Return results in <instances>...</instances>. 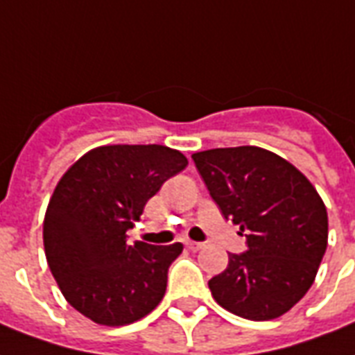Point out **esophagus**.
<instances>
[{"label":"esophagus","mask_w":355,"mask_h":355,"mask_svg":"<svg viewBox=\"0 0 355 355\" xmlns=\"http://www.w3.org/2000/svg\"><path fill=\"white\" fill-rule=\"evenodd\" d=\"M203 246H205L203 243H192V241H189V243H187V248L192 250V252H198V250H202Z\"/></svg>","instance_id":"obj_1"}]
</instances>
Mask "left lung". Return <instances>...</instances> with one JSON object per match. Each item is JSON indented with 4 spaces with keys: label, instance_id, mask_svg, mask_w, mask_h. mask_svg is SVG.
<instances>
[{
    "label": "left lung",
    "instance_id": "8db88e82",
    "mask_svg": "<svg viewBox=\"0 0 355 355\" xmlns=\"http://www.w3.org/2000/svg\"><path fill=\"white\" fill-rule=\"evenodd\" d=\"M192 159L248 246L209 279L211 295L248 320L282 317L309 291L328 246L322 198L300 170L263 148H215Z\"/></svg>",
    "mask_w": 355,
    "mask_h": 355
}]
</instances>
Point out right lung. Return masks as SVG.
Returning <instances> with one entry per match:
<instances>
[{"instance_id": "right-lung-1", "label": "right lung", "mask_w": 355, "mask_h": 355, "mask_svg": "<svg viewBox=\"0 0 355 355\" xmlns=\"http://www.w3.org/2000/svg\"><path fill=\"white\" fill-rule=\"evenodd\" d=\"M161 144H114L87 152L66 170L44 216V250L66 302L101 326L146 317L166 291L183 244H128V230L164 181L185 168Z\"/></svg>"}]
</instances>
